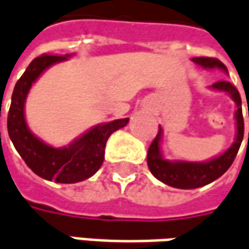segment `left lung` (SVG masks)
Listing matches in <instances>:
<instances>
[{
    "label": "left lung",
    "mask_w": 249,
    "mask_h": 249,
    "mask_svg": "<svg viewBox=\"0 0 249 249\" xmlns=\"http://www.w3.org/2000/svg\"><path fill=\"white\" fill-rule=\"evenodd\" d=\"M193 63L199 64L200 67L207 70L217 69L227 72V67L217 60L212 57H195L192 58ZM213 89H217L221 92H227L231 99L235 102L237 110H235V123H237V134L235 142L231 144L230 148H227L223 154L214 157L205 162H191V161H169L162 157L161 153V137H162V129L160 126L158 134L154 139L148 148L147 154V164L151 171V174L157 179L164 182L168 186L178 188V189H196L200 186H205L212 183L213 180L220 178L229 168L231 167L234 158L237 156L240 145L243 143L244 137V119L243 109H241V96L237 88L229 81H217L212 85ZM249 116V109H248ZM249 144V133H248Z\"/></svg>",
    "instance_id": "8db88e82"
}]
</instances>
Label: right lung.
<instances>
[{"label":"right lung","instance_id":"right-lung-1","mask_svg":"<svg viewBox=\"0 0 249 249\" xmlns=\"http://www.w3.org/2000/svg\"><path fill=\"white\" fill-rule=\"evenodd\" d=\"M69 57L70 54L36 57L17 82L8 112V134L19 156L36 175L58 183H75L92 177L104 162L109 136L129 122L126 118L96 124L61 148L46 144L29 130L25 119V102L29 89L49 67L66 61Z\"/></svg>","mask_w":249,"mask_h":249}]
</instances>
